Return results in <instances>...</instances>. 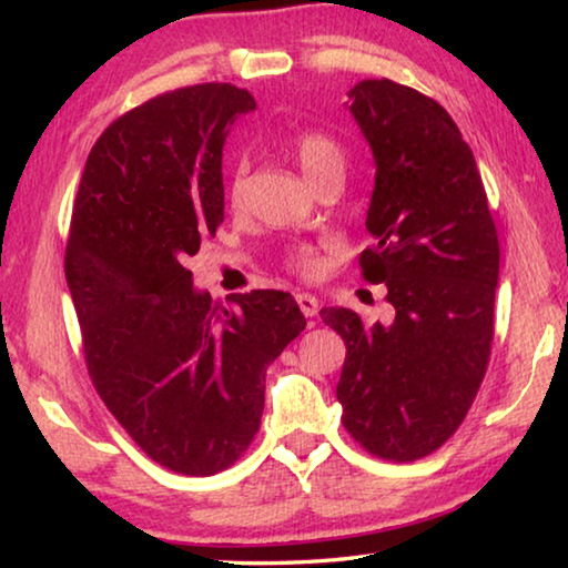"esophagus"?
Masks as SVG:
<instances>
[{"instance_id":"esophagus-1","label":"esophagus","mask_w":568,"mask_h":568,"mask_svg":"<svg viewBox=\"0 0 568 568\" xmlns=\"http://www.w3.org/2000/svg\"><path fill=\"white\" fill-rule=\"evenodd\" d=\"M295 301H297V305H301V311H303L305 318H313V315H318V307L321 305H318V297H315V295L297 293Z\"/></svg>"}]
</instances>
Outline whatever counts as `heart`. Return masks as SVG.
I'll return each mask as SVG.
<instances>
[{
  "label": "heart",
  "instance_id": "obj_1",
  "mask_svg": "<svg viewBox=\"0 0 568 568\" xmlns=\"http://www.w3.org/2000/svg\"><path fill=\"white\" fill-rule=\"evenodd\" d=\"M291 152L297 165H301L303 175L315 182L328 172H343V150L338 142H335L331 134L325 132H315V130H305L297 132L295 138H291ZM243 190H245V165L235 168L233 178H230V200L233 205L243 203ZM287 263L295 267L301 275H315L321 271V257L315 255V250L311 245H293L287 250Z\"/></svg>",
  "mask_w": 568,
  "mask_h": 568
}]
</instances>
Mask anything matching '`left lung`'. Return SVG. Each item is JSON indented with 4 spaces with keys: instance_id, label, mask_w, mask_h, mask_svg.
<instances>
[{
    "instance_id": "left-lung-1",
    "label": "left lung",
    "mask_w": 568,
    "mask_h": 568,
    "mask_svg": "<svg viewBox=\"0 0 568 568\" xmlns=\"http://www.w3.org/2000/svg\"><path fill=\"white\" fill-rule=\"evenodd\" d=\"M345 108L376 162L361 253L386 283L393 323L348 307L321 318L345 341L343 426L373 456L416 460L456 434L484 381L494 338L498 237L474 152L436 100L363 80Z\"/></svg>"
}]
</instances>
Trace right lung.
I'll use <instances>...</instances> for the list:
<instances>
[{
    "label": "right lung",
    "instance_id": "right-lung-1",
    "mask_svg": "<svg viewBox=\"0 0 568 568\" xmlns=\"http://www.w3.org/2000/svg\"><path fill=\"white\" fill-rule=\"evenodd\" d=\"M255 110L235 84L160 94L100 134L77 190L64 275L104 406L175 474L213 476L261 428L265 368L305 328L291 293L213 305L187 257L225 217L223 148Z\"/></svg>",
    "mask_w": 568,
    "mask_h": 568
}]
</instances>
